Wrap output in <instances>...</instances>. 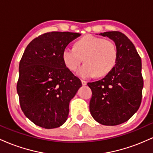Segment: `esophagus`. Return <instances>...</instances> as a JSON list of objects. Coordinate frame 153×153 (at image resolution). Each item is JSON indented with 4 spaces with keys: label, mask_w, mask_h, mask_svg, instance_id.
Returning <instances> with one entry per match:
<instances>
[{
    "label": "esophagus",
    "mask_w": 153,
    "mask_h": 153,
    "mask_svg": "<svg viewBox=\"0 0 153 153\" xmlns=\"http://www.w3.org/2000/svg\"><path fill=\"white\" fill-rule=\"evenodd\" d=\"M81 82H82V85H85L87 84V82L84 80H81Z\"/></svg>",
    "instance_id": "esophagus-1"
}]
</instances>
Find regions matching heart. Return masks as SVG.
<instances>
[{"mask_svg":"<svg viewBox=\"0 0 153 153\" xmlns=\"http://www.w3.org/2000/svg\"><path fill=\"white\" fill-rule=\"evenodd\" d=\"M62 56L65 66L72 71L78 68L84 58L85 64L78 70V74L88 78L108 75L117 63L118 52L113 42L87 34L75 42V47H65Z\"/></svg>","mask_w":153,"mask_h":153,"instance_id":"heart-1","label":"heart"}]
</instances>
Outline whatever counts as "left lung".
Instances as JSON below:
<instances>
[{"label":"left lung","mask_w":153,"mask_h":153,"mask_svg":"<svg viewBox=\"0 0 153 153\" xmlns=\"http://www.w3.org/2000/svg\"><path fill=\"white\" fill-rule=\"evenodd\" d=\"M116 44L118 57L114 68L101 80L88 82L92 91L90 111L103 125L115 126L127 122L137 112L143 97L142 61L134 45L120 31H106Z\"/></svg>","instance_id":"1"}]
</instances>
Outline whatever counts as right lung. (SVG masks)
Listing matches in <instances>:
<instances>
[{"label": "right lung", "instance_id": "add662e5", "mask_svg": "<svg viewBox=\"0 0 153 153\" xmlns=\"http://www.w3.org/2000/svg\"><path fill=\"white\" fill-rule=\"evenodd\" d=\"M80 36L68 31L45 33L34 39L23 54L17 93L22 111L36 125L53 129L68 119L70 101L82 83L65 66L62 54Z\"/></svg>", "mask_w": 153, "mask_h": 153}]
</instances>
